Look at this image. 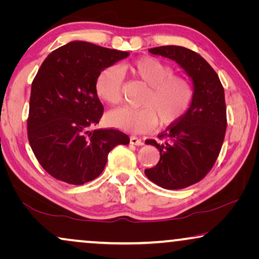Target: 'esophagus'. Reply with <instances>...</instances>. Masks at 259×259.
I'll list each match as a JSON object with an SVG mask.
<instances>
[{"instance_id": "34e87169", "label": "esophagus", "mask_w": 259, "mask_h": 259, "mask_svg": "<svg viewBox=\"0 0 259 259\" xmlns=\"http://www.w3.org/2000/svg\"><path fill=\"white\" fill-rule=\"evenodd\" d=\"M130 144L131 145H136V146H141V145H144L143 140H141L140 138L134 137V136H132V137L130 138Z\"/></svg>"}]
</instances>
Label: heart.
<instances>
[{"instance_id":"obj_1","label":"heart","mask_w":259,"mask_h":259,"mask_svg":"<svg viewBox=\"0 0 259 259\" xmlns=\"http://www.w3.org/2000/svg\"><path fill=\"white\" fill-rule=\"evenodd\" d=\"M128 70L148 87L143 99V107H121L106 115L108 125L132 133H143L154 128L158 119L161 125H172L189 109L193 99V86L186 77L175 75V69L166 62L152 56L138 59L125 65ZM122 72L116 66L102 69L95 79V93L108 105L121 101Z\"/></svg>"}]
</instances>
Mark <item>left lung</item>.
Masks as SVG:
<instances>
[{"mask_svg":"<svg viewBox=\"0 0 259 259\" xmlns=\"http://www.w3.org/2000/svg\"><path fill=\"white\" fill-rule=\"evenodd\" d=\"M148 52L185 70L192 80L193 99L183 118L159 134L162 143L146 140L160 151V160L145 175L162 189H185L207 175L221 152L226 131L224 88L206 60L191 49L161 46Z\"/></svg>","mask_w":259,"mask_h":259,"instance_id":"left-lung-1","label":"left lung"}]
</instances>
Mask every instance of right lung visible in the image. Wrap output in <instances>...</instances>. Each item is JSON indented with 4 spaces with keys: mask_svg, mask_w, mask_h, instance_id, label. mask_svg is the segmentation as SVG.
Here are the masks:
<instances>
[{
    "mask_svg": "<svg viewBox=\"0 0 259 259\" xmlns=\"http://www.w3.org/2000/svg\"><path fill=\"white\" fill-rule=\"evenodd\" d=\"M128 55L72 41L41 65L31 83L28 140L42 167L55 179L73 185L91 182L104 171L116 145L130 144L128 136L118 130L88 131L104 112L95 79Z\"/></svg>",
    "mask_w": 259,
    "mask_h": 259,
    "instance_id": "1",
    "label": "right lung"
}]
</instances>
